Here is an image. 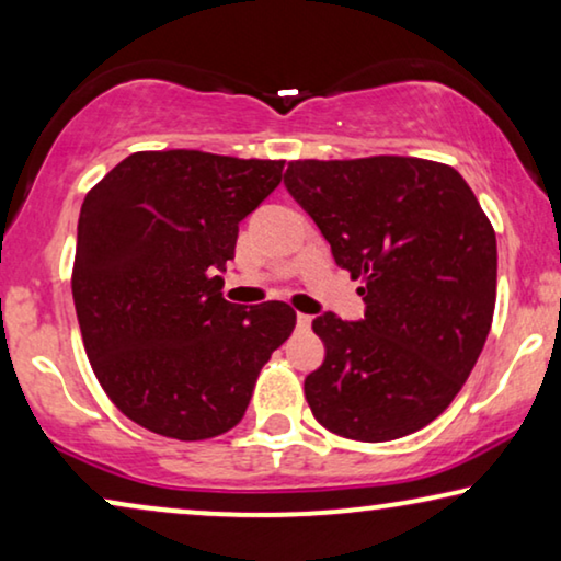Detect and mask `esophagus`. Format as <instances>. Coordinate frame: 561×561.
Masks as SVG:
<instances>
[{
    "mask_svg": "<svg viewBox=\"0 0 561 561\" xmlns=\"http://www.w3.org/2000/svg\"><path fill=\"white\" fill-rule=\"evenodd\" d=\"M296 324H298V329H309L311 317H309V313H296Z\"/></svg>",
    "mask_w": 561,
    "mask_h": 561,
    "instance_id": "1",
    "label": "esophagus"
}]
</instances>
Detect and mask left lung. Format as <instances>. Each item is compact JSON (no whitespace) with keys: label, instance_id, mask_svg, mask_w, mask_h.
<instances>
[{"label":"left lung","instance_id":"obj_1","mask_svg":"<svg viewBox=\"0 0 561 561\" xmlns=\"http://www.w3.org/2000/svg\"><path fill=\"white\" fill-rule=\"evenodd\" d=\"M288 194L334 263L363 278L365 319H313L327 355L304 393L313 419L357 442L413 434L455 401L495 309V232L455 168L421 158L294 160Z\"/></svg>","mask_w":561,"mask_h":561}]
</instances>
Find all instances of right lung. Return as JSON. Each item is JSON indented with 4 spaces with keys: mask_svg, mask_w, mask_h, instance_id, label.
Returning a JSON list of instances; mask_svg holds the SVG:
<instances>
[{
    "mask_svg": "<svg viewBox=\"0 0 561 561\" xmlns=\"http://www.w3.org/2000/svg\"><path fill=\"white\" fill-rule=\"evenodd\" d=\"M283 160L135 152L83 198L73 304L112 403L150 432L211 439L248 411L296 327L283 301L221 298L240 221L278 188Z\"/></svg>",
    "mask_w": 561,
    "mask_h": 561,
    "instance_id": "add662e5",
    "label": "right lung"
}]
</instances>
